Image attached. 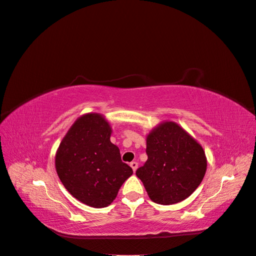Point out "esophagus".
<instances>
[{
  "mask_svg": "<svg viewBox=\"0 0 256 256\" xmlns=\"http://www.w3.org/2000/svg\"><path fill=\"white\" fill-rule=\"evenodd\" d=\"M130 166L132 168L134 172H136V168H138V162H136V161H132V162H130Z\"/></svg>",
  "mask_w": 256,
  "mask_h": 256,
  "instance_id": "1",
  "label": "esophagus"
}]
</instances>
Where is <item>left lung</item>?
I'll use <instances>...</instances> for the list:
<instances>
[{
	"mask_svg": "<svg viewBox=\"0 0 256 256\" xmlns=\"http://www.w3.org/2000/svg\"><path fill=\"white\" fill-rule=\"evenodd\" d=\"M147 161L136 170L152 202L173 205L189 198L207 168L205 152L178 124L160 122L146 136Z\"/></svg>",
	"mask_w": 256,
	"mask_h": 256,
	"instance_id": "1",
	"label": "left lung"
}]
</instances>
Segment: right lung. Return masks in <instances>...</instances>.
<instances>
[{"instance_id":"add662e5","label":"right lung","mask_w":256,"mask_h":256,"mask_svg":"<svg viewBox=\"0 0 256 256\" xmlns=\"http://www.w3.org/2000/svg\"><path fill=\"white\" fill-rule=\"evenodd\" d=\"M112 128L104 115L86 113L72 124L56 154L62 184L83 204L109 206L134 171L111 141Z\"/></svg>"}]
</instances>
